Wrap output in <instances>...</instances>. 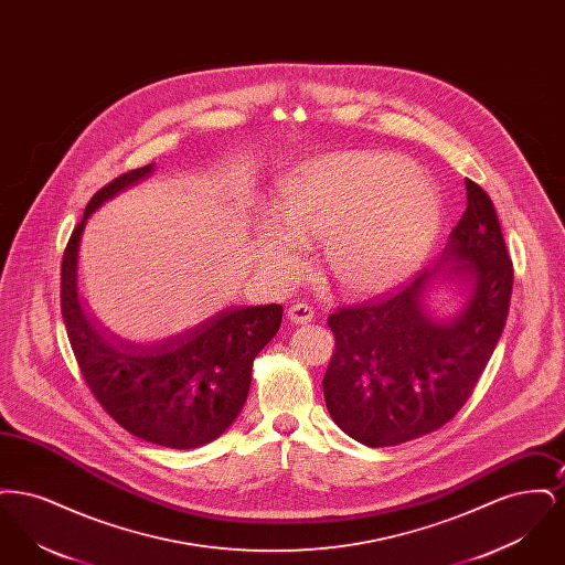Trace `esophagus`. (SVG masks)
I'll list each match as a JSON object with an SVG mask.
<instances>
[{"label":"esophagus","instance_id":"esophagus-1","mask_svg":"<svg viewBox=\"0 0 565 565\" xmlns=\"http://www.w3.org/2000/svg\"><path fill=\"white\" fill-rule=\"evenodd\" d=\"M288 320L292 323H309L313 320V309L305 302H296L288 309Z\"/></svg>","mask_w":565,"mask_h":565}]
</instances>
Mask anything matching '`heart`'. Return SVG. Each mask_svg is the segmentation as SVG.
Listing matches in <instances>:
<instances>
[{
  "label": "heart",
  "mask_w": 565,
  "mask_h": 565,
  "mask_svg": "<svg viewBox=\"0 0 565 565\" xmlns=\"http://www.w3.org/2000/svg\"><path fill=\"white\" fill-rule=\"evenodd\" d=\"M284 224L254 226V256L279 284L309 265L305 243H326V265L351 298L390 295L422 269L445 222L438 184L396 152H334L305 162L277 190Z\"/></svg>",
  "instance_id": "1"
}]
</instances>
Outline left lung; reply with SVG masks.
<instances>
[{
  "label": "left lung",
  "instance_id": "1",
  "mask_svg": "<svg viewBox=\"0 0 565 565\" xmlns=\"http://www.w3.org/2000/svg\"><path fill=\"white\" fill-rule=\"evenodd\" d=\"M466 212L434 269L383 302L332 313L337 348L323 376L334 424L366 447H392L438 430L470 398L511 305L512 263L491 199L466 180ZM461 282L454 317L429 307L430 290Z\"/></svg>",
  "mask_w": 565,
  "mask_h": 565
}]
</instances>
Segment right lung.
<instances>
[{"instance_id":"right-lung-1","label":"right lung","mask_w":565,"mask_h":565,"mask_svg":"<svg viewBox=\"0 0 565 565\" xmlns=\"http://www.w3.org/2000/svg\"><path fill=\"white\" fill-rule=\"evenodd\" d=\"M154 171V162L99 190L72 233L61 265V311L82 375L109 417L137 438L194 449L239 417L254 358L281 326V305L226 307L161 341H127L97 322L82 302L78 252L88 217Z\"/></svg>"}]
</instances>
